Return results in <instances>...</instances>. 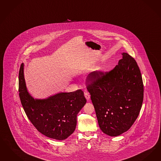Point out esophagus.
Instances as JSON below:
<instances>
[{"label": "esophagus", "instance_id": "34e87169", "mask_svg": "<svg viewBox=\"0 0 161 161\" xmlns=\"http://www.w3.org/2000/svg\"><path fill=\"white\" fill-rule=\"evenodd\" d=\"M84 97L86 98L87 100H89L90 99V95L89 93L88 92H84Z\"/></svg>", "mask_w": 161, "mask_h": 161}]
</instances>
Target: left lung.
<instances>
[{
    "mask_svg": "<svg viewBox=\"0 0 161 161\" xmlns=\"http://www.w3.org/2000/svg\"><path fill=\"white\" fill-rule=\"evenodd\" d=\"M111 71H95L86 78L87 89L99 128L111 136L127 131L142 108L144 86L135 59L126 53Z\"/></svg>",
    "mask_w": 161,
    "mask_h": 161,
    "instance_id": "8db88e82",
    "label": "left lung"
}]
</instances>
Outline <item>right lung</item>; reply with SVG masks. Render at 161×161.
I'll return each mask as SVG.
<instances>
[{
	"label": "right lung",
	"mask_w": 161,
	"mask_h": 161,
	"mask_svg": "<svg viewBox=\"0 0 161 161\" xmlns=\"http://www.w3.org/2000/svg\"><path fill=\"white\" fill-rule=\"evenodd\" d=\"M19 91L26 115L39 132L47 137L63 140L74 132L78 113L86 103L81 89L60 93L44 99H35L27 90L22 64L19 68Z\"/></svg>",
	"instance_id": "obj_1"
}]
</instances>
